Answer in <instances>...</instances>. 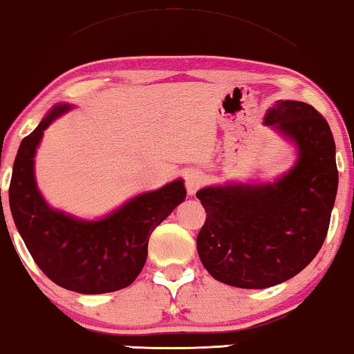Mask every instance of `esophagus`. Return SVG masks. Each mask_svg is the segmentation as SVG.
Segmentation results:
<instances>
[{"mask_svg":"<svg viewBox=\"0 0 354 354\" xmlns=\"http://www.w3.org/2000/svg\"><path fill=\"white\" fill-rule=\"evenodd\" d=\"M204 181L205 178L203 171H199V169H189V171L185 174V185H186L187 194L194 196L196 191L204 185Z\"/></svg>","mask_w":354,"mask_h":354,"instance_id":"obj_1","label":"esophagus"}]
</instances>
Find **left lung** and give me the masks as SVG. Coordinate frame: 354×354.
Wrapping results in <instances>:
<instances>
[{"mask_svg":"<svg viewBox=\"0 0 354 354\" xmlns=\"http://www.w3.org/2000/svg\"><path fill=\"white\" fill-rule=\"evenodd\" d=\"M265 124L297 147L299 158L288 173L268 185L196 192L205 209L196 241L201 261L217 281L241 289L284 283L317 257L338 189L335 140L315 107L276 101Z\"/></svg>","mask_w":354,"mask_h":354,"instance_id":"8db88e82","label":"left lung"}]
</instances>
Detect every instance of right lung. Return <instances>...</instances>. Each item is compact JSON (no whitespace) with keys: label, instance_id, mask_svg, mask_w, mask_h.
<instances>
[{"label":"right lung","instance_id":"obj_1","mask_svg":"<svg viewBox=\"0 0 354 354\" xmlns=\"http://www.w3.org/2000/svg\"><path fill=\"white\" fill-rule=\"evenodd\" d=\"M70 109V104L53 106L22 138L10 185L11 214L30 257L48 279L80 294L114 292L140 274L151 232L185 201L186 187L176 180L138 194L100 221L53 210L35 185L34 156L44 131Z\"/></svg>","mask_w":354,"mask_h":354}]
</instances>
